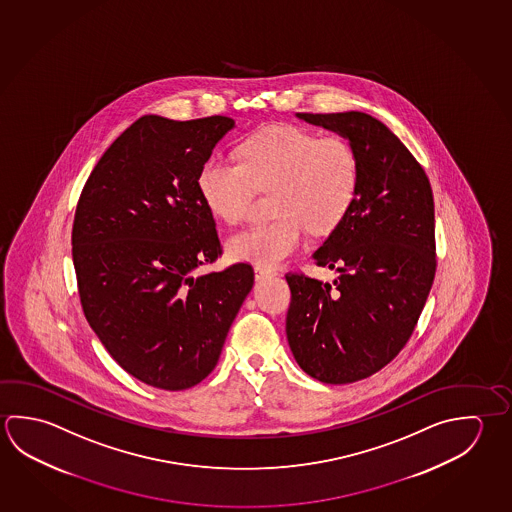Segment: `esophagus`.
<instances>
[{"mask_svg":"<svg viewBox=\"0 0 512 512\" xmlns=\"http://www.w3.org/2000/svg\"><path fill=\"white\" fill-rule=\"evenodd\" d=\"M255 278L257 280H266V278L273 277V271L271 269L262 268V266H255Z\"/></svg>","mask_w":512,"mask_h":512,"instance_id":"34e87169","label":"esophagus"}]
</instances>
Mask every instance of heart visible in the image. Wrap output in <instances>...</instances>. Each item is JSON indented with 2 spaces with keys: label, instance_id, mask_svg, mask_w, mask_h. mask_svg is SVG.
Instances as JSON below:
<instances>
[{
  "label": "heart",
  "instance_id": "obj_1",
  "mask_svg": "<svg viewBox=\"0 0 512 512\" xmlns=\"http://www.w3.org/2000/svg\"><path fill=\"white\" fill-rule=\"evenodd\" d=\"M359 162L341 136H320L296 126L260 131L243 145V163L210 156L198 190L208 210L225 223L246 214L253 192L273 190L271 225L250 226L226 243L230 259L273 268L304 244V226L329 234L347 216L358 192Z\"/></svg>",
  "mask_w": 512,
  "mask_h": 512
}]
</instances>
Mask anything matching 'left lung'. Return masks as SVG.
<instances>
[{
	"label": "left lung",
	"mask_w": 512,
	"mask_h": 512,
	"mask_svg": "<svg viewBox=\"0 0 512 512\" xmlns=\"http://www.w3.org/2000/svg\"><path fill=\"white\" fill-rule=\"evenodd\" d=\"M345 138L359 183L347 216L313 253L332 284L287 273L289 349L305 374L345 385L376 374L412 336L435 277L430 181L403 142L361 111L296 113Z\"/></svg>",
	"instance_id": "1"
}]
</instances>
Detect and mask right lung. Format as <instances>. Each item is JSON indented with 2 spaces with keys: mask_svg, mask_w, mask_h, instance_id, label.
<instances>
[{
  "mask_svg": "<svg viewBox=\"0 0 512 512\" xmlns=\"http://www.w3.org/2000/svg\"><path fill=\"white\" fill-rule=\"evenodd\" d=\"M235 122L145 115L102 154L75 210L72 255L84 316L145 385L185 390L216 368L252 291L250 264L194 275L221 255L198 174Z\"/></svg>",
  "mask_w": 512,
  "mask_h": 512,
  "instance_id": "obj_1",
  "label": "right lung"
}]
</instances>
